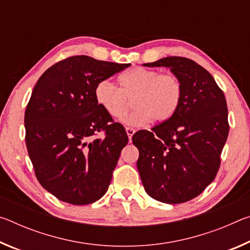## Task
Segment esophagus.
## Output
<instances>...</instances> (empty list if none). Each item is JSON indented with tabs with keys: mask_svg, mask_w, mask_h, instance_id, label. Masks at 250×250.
Returning <instances> with one entry per match:
<instances>
[{
	"mask_svg": "<svg viewBox=\"0 0 250 250\" xmlns=\"http://www.w3.org/2000/svg\"><path fill=\"white\" fill-rule=\"evenodd\" d=\"M125 132H126V134H128L129 140H131V138H132V135L134 134L135 130L132 129V128H129V126H126V128H125Z\"/></svg>",
	"mask_w": 250,
	"mask_h": 250,
	"instance_id": "esophagus-1",
	"label": "esophagus"
}]
</instances>
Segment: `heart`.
Here are the masks:
<instances>
[{
	"label": "heart",
	"instance_id": "b5f03b06",
	"mask_svg": "<svg viewBox=\"0 0 250 250\" xmlns=\"http://www.w3.org/2000/svg\"><path fill=\"white\" fill-rule=\"evenodd\" d=\"M121 88L111 80L103 79L95 87V99L111 118H120L133 97L132 111L121 118L129 126H142L151 120L163 122L176 112L182 99V84L173 74H160L137 67L120 76Z\"/></svg>",
	"mask_w": 250,
	"mask_h": 250
}]
</instances>
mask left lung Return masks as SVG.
Wrapping results in <instances>:
<instances>
[{"label": "left lung", "instance_id": "8db88e82", "mask_svg": "<svg viewBox=\"0 0 250 250\" xmlns=\"http://www.w3.org/2000/svg\"><path fill=\"white\" fill-rule=\"evenodd\" d=\"M143 66L167 67L182 84L174 115L132 137L146 192L180 204L200 195L217 174L229 131L226 99L213 76L192 59L166 57Z\"/></svg>", "mask_w": 250, "mask_h": 250}]
</instances>
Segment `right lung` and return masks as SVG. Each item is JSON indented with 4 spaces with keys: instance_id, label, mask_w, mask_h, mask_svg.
Masks as SVG:
<instances>
[{
    "instance_id": "right-lung-1",
    "label": "right lung",
    "mask_w": 250,
    "mask_h": 250,
    "mask_svg": "<svg viewBox=\"0 0 250 250\" xmlns=\"http://www.w3.org/2000/svg\"><path fill=\"white\" fill-rule=\"evenodd\" d=\"M130 64L80 55L41 76L25 110L26 146L37 180L58 200L91 204L103 197L128 135L95 99V87ZM101 129L105 138L95 139Z\"/></svg>"
}]
</instances>
